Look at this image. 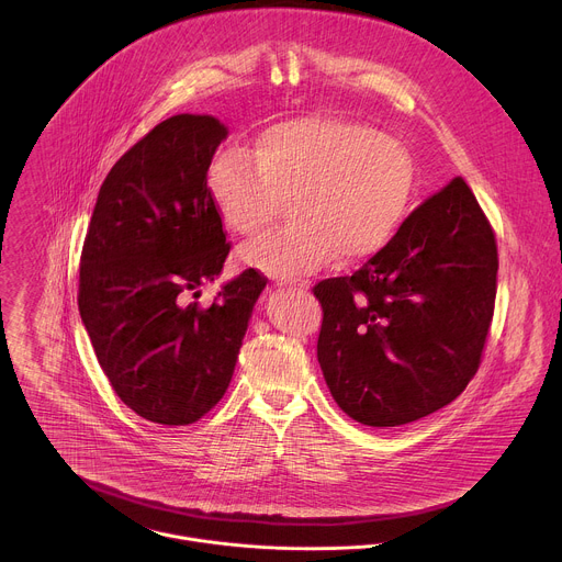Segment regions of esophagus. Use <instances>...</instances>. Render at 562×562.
<instances>
[{
	"label": "esophagus",
	"mask_w": 562,
	"mask_h": 562,
	"mask_svg": "<svg viewBox=\"0 0 562 562\" xmlns=\"http://www.w3.org/2000/svg\"><path fill=\"white\" fill-rule=\"evenodd\" d=\"M276 284L282 289V286H289V289H297V291H304L306 289V282H289V280H276Z\"/></svg>",
	"instance_id": "obj_1"
}]
</instances>
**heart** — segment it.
Here are the masks:
<instances>
[{
    "label": "heart",
    "instance_id": "heart-1",
    "mask_svg": "<svg viewBox=\"0 0 562 562\" xmlns=\"http://www.w3.org/2000/svg\"><path fill=\"white\" fill-rule=\"evenodd\" d=\"M212 203L238 236H258L289 201L293 223L247 245L243 260L269 276L297 278L380 251L415 192L408 149L368 125L306 116L262 130L251 154L218 151L207 171Z\"/></svg>",
    "mask_w": 562,
    "mask_h": 562
}]
</instances>
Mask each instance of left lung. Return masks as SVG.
<instances>
[{
  "label": "left lung",
  "mask_w": 562,
  "mask_h": 562,
  "mask_svg": "<svg viewBox=\"0 0 562 562\" xmlns=\"http://www.w3.org/2000/svg\"><path fill=\"white\" fill-rule=\"evenodd\" d=\"M496 273L494 229L457 176L361 269L317 282V361L337 406L393 428L457 400L483 357Z\"/></svg>",
  "instance_id": "left-lung-1"
}]
</instances>
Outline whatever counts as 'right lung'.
Returning <instances> with one entry per match:
<instances>
[{
    "label": "right lung",
    "mask_w": 562,
    "mask_h": 562,
    "mask_svg": "<svg viewBox=\"0 0 562 562\" xmlns=\"http://www.w3.org/2000/svg\"><path fill=\"white\" fill-rule=\"evenodd\" d=\"M227 127L176 114L108 171L79 267V313L119 400L138 417L190 426L225 395L267 278L247 269L212 306L190 302L232 245L207 171Z\"/></svg>",
    "instance_id": "1"
}]
</instances>
